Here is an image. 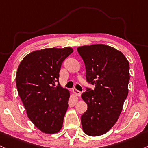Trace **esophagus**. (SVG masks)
<instances>
[{
  "mask_svg": "<svg viewBox=\"0 0 148 148\" xmlns=\"http://www.w3.org/2000/svg\"><path fill=\"white\" fill-rule=\"evenodd\" d=\"M72 91H73V93H74V95H77V96H80V95H82V92L79 91V90H77V89H75V88L73 89Z\"/></svg>",
  "mask_w": 148,
  "mask_h": 148,
  "instance_id": "34e87169",
  "label": "esophagus"
}]
</instances>
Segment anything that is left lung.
Masks as SVG:
<instances>
[{
    "instance_id": "left-lung-1",
    "label": "left lung",
    "mask_w": 148,
    "mask_h": 148,
    "mask_svg": "<svg viewBox=\"0 0 148 148\" xmlns=\"http://www.w3.org/2000/svg\"><path fill=\"white\" fill-rule=\"evenodd\" d=\"M86 66V88L82 98L88 109L81 117L82 129L90 136L105 134L117 121L128 95L129 63L121 52L95 44L77 48Z\"/></svg>"
}]
</instances>
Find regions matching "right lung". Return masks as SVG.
Instances as JSON below:
<instances>
[{"label":"right lung","mask_w":148,"mask_h":148,"mask_svg":"<svg viewBox=\"0 0 148 148\" xmlns=\"http://www.w3.org/2000/svg\"><path fill=\"white\" fill-rule=\"evenodd\" d=\"M72 52L69 47L36 50L22 60L17 69L16 85L27 116L45 134H56L62 126L69 92L59 84V73Z\"/></svg>","instance_id":"add662e5"}]
</instances>
